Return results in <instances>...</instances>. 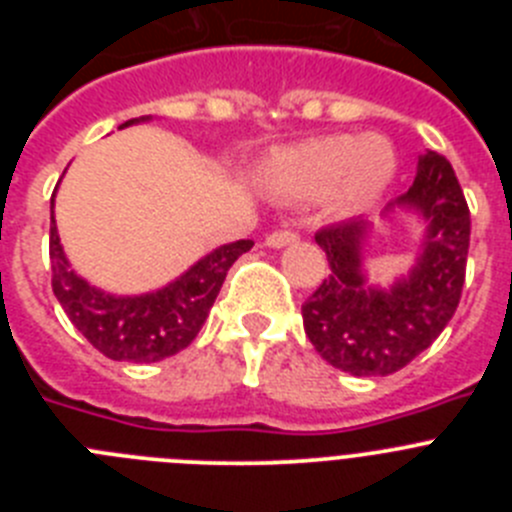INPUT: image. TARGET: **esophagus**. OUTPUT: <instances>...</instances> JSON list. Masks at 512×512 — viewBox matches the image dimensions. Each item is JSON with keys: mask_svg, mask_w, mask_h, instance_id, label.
<instances>
[{"mask_svg": "<svg viewBox=\"0 0 512 512\" xmlns=\"http://www.w3.org/2000/svg\"><path fill=\"white\" fill-rule=\"evenodd\" d=\"M297 238H300V235H297L295 230H289V228L271 230V233L266 235V246L282 248V246H289V243H297Z\"/></svg>", "mask_w": 512, "mask_h": 512, "instance_id": "obj_1", "label": "esophagus"}]
</instances>
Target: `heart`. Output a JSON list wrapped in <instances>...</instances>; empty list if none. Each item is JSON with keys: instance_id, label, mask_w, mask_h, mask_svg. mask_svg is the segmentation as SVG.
<instances>
[{"instance_id": "obj_1", "label": "heart", "mask_w": 512, "mask_h": 512, "mask_svg": "<svg viewBox=\"0 0 512 512\" xmlns=\"http://www.w3.org/2000/svg\"><path fill=\"white\" fill-rule=\"evenodd\" d=\"M397 158L382 135L336 133L279 148L261 164V182L287 200H318L328 194L338 210H356L392 182Z\"/></svg>"}]
</instances>
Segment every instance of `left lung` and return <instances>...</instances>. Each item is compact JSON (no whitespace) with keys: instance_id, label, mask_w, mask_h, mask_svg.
I'll return each instance as SVG.
<instances>
[{"instance_id":"8db88e82","label":"left lung","mask_w":512,"mask_h":512,"mask_svg":"<svg viewBox=\"0 0 512 512\" xmlns=\"http://www.w3.org/2000/svg\"><path fill=\"white\" fill-rule=\"evenodd\" d=\"M397 202L423 212L428 235L418 266L387 292L366 287L361 274L364 220L315 233L330 274L302 305V323L315 351L354 377L397 372L431 346L454 318L467 277L472 220L446 156L420 153L413 187Z\"/></svg>"}]
</instances>
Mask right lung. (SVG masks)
<instances>
[{"label": "right lung", "instance_id": "1", "mask_svg": "<svg viewBox=\"0 0 512 512\" xmlns=\"http://www.w3.org/2000/svg\"><path fill=\"white\" fill-rule=\"evenodd\" d=\"M135 120L122 122L128 128ZM253 241H235L217 248L169 287L143 297L104 295L76 277L63 256L53 220L51 197V287L81 336L112 361L151 364L179 354L197 338L207 312L223 287L225 274Z\"/></svg>", "mask_w": 512, "mask_h": 512}]
</instances>
